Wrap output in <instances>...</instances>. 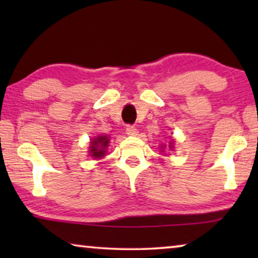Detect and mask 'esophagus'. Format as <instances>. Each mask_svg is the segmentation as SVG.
<instances>
[{"mask_svg": "<svg viewBox=\"0 0 258 258\" xmlns=\"http://www.w3.org/2000/svg\"><path fill=\"white\" fill-rule=\"evenodd\" d=\"M125 132H126V134H128L129 136H136L137 135V129L135 128V126L134 125H126V128H125Z\"/></svg>", "mask_w": 258, "mask_h": 258, "instance_id": "34e87169", "label": "esophagus"}]
</instances>
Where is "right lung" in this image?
I'll return each instance as SVG.
<instances>
[{"label": "right lung", "mask_w": 258, "mask_h": 258, "mask_svg": "<svg viewBox=\"0 0 258 258\" xmlns=\"http://www.w3.org/2000/svg\"><path fill=\"white\" fill-rule=\"evenodd\" d=\"M108 137L107 136H100L97 139L91 140V147H90V154L93 157H103L105 153V148L108 147Z\"/></svg>", "instance_id": "1"}]
</instances>
